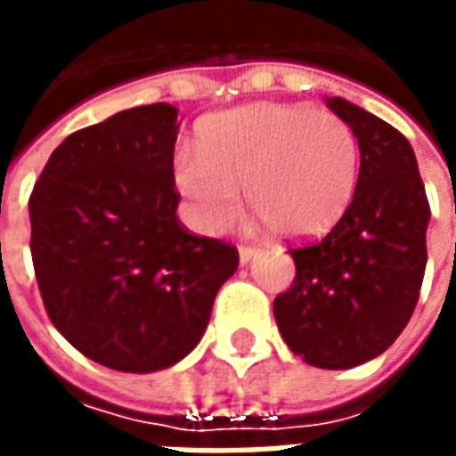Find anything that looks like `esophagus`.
I'll return each mask as SVG.
<instances>
[{
  "mask_svg": "<svg viewBox=\"0 0 456 456\" xmlns=\"http://www.w3.org/2000/svg\"><path fill=\"white\" fill-rule=\"evenodd\" d=\"M258 256V247H251V244H241L239 247V261L241 264H248L251 258H256Z\"/></svg>",
  "mask_w": 456,
  "mask_h": 456,
  "instance_id": "1",
  "label": "esophagus"
}]
</instances>
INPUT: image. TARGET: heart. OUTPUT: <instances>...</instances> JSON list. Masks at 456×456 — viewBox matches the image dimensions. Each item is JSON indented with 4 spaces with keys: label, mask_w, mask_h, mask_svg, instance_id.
<instances>
[{
    "label": "heart",
    "mask_w": 456,
    "mask_h": 456,
    "mask_svg": "<svg viewBox=\"0 0 456 456\" xmlns=\"http://www.w3.org/2000/svg\"><path fill=\"white\" fill-rule=\"evenodd\" d=\"M359 183V141L335 112L258 102L202 124L198 153L173 159V185L192 227L222 234L241 212V190L273 234L313 239L349 209Z\"/></svg>",
    "instance_id": "heart-1"
}]
</instances>
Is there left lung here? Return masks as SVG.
<instances>
[{
  "label": "left lung",
  "instance_id": "8db88e82",
  "mask_svg": "<svg viewBox=\"0 0 456 456\" xmlns=\"http://www.w3.org/2000/svg\"><path fill=\"white\" fill-rule=\"evenodd\" d=\"M327 107L359 141V183L327 237L290 248L296 281L273 315L303 362L352 369L386 352L418 305L430 205L401 131L342 97H327Z\"/></svg>",
  "mask_w": 456,
  "mask_h": 456
}]
</instances>
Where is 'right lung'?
Wrapping results in <instances>:
<instances>
[{"label": "right lung", "instance_id": "obj_1", "mask_svg": "<svg viewBox=\"0 0 456 456\" xmlns=\"http://www.w3.org/2000/svg\"><path fill=\"white\" fill-rule=\"evenodd\" d=\"M178 110L156 102L75 131L28 198L45 313L87 359L126 373L168 369L205 335L239 251L180 224Z\"/></svg>", "mask_w": 456, "mask_h": 456}]
</instances>
